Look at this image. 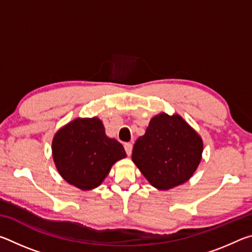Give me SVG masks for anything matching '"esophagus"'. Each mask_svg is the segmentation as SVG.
Wrapping results in <instances>:
<instances>
[{"instance_id": "esophagus-1", "label": "esophagus", "mask_w": 252, "mask_h": 252, "mask_svg": "<svg viewBox=\"0 0 252 252\" xmlns=\"http://www.w3.org/2000/svg\"><path fill=\"white\" fill-rule=\"evenodd\" d=\"M132 148H133V146H132L131 143H126L125 144V149H126V155L127 156H131V153H132Z\"/></svg>"}]
</instances>
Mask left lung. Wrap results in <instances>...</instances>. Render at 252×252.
I'll return each instance as SVG.
<instances>
[{"label":"left lung","instance_id":"8db88e82","mask_svg":"<svg viewBox=\"0 0 252 252\" xmlns=\"http://www.w3.org/2000/svg\"><path fill=\"white\" fill-rule=\"evenodd\" d=\"M202 151L201 135L185 119L161 112L135 141L132 161L152 187L170 190L193 176Z\"/></svg>","mask_w":252,"mask_h":252}]
</instances>
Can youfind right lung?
<instances>
[{
  "mask_svg": "<svg viewBox=\"0 0 252 252\" xmlns=\"http://www.w3.org/2000/svg\"><path fill=\"white\" fill-rule=\"evenodd\" d=\"M55 167L70 185L88 191L99 187L112 165L126 157L123 146L109 138L99 118H76L55 132Z\"/></svg>",
  "mask_w": 252,
  "mask_h": 252,
  "instance_id": "1",
  "label": "right lung"
}]
</instances>
